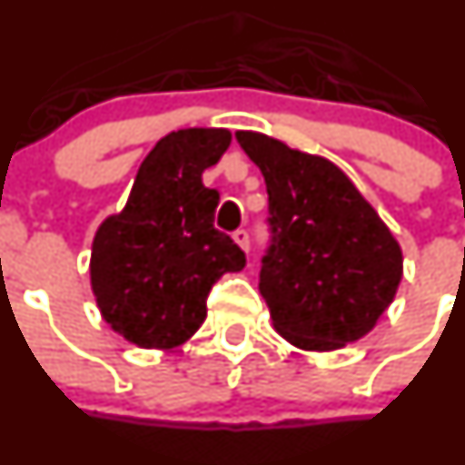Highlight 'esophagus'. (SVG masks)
Returning <instances> with one entry per match:
<instances>
[{"instance_id":"obj_1","label":"esophagus","mask_w":465,"mask_h":465,"mask_svg":"<svg viewBox=\"0 0 465 465\" xmlns=\"http://www.w3.org/2000/svg\"><path fill=\"white\" fill-rule=\"evenodd\" d=\"M232 239L237 242V246L242 248V251L248 252V248H251V239H248V232L246 231H234L232 232Z\"/></svg>"}]
</instances>
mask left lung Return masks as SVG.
<instances>
[{
  "instance_id": "8db88e82",
  "label": "left lung",
  "mask_w": 465,
  "mask_h": 465,
  "mask_svg": "<svg viewBox=\"0 0 465 465\" xmlns=\"http://www.w3.org/2000/svg\"><path fill=\"white\" fill-rule=\"evenodd\" d=\"M234 137L260 167L269 194L273 237L260 293L275 332L314 352L366 337L402 278L398 239L334 163L264 133Z\"/></svg>"
}]
</instances>
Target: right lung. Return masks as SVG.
Returning a JSON list of instances; mask_svg holds the SVG:
<instances>
[{"instance_id": "1", "label": "right lung", "mask_w": 465, "mask_h": 465, "mask_svg": "<svg viewBox=\"0 0 465 465\" xmlns=\"http://www.w3.org/2000/svg\"><path fill=\"white\" fill-rule=\"evenodd\" d=\"M228 128L164 135L137 169L122 213L96 228L90 284L105 323L140 348L172 351L205 321L213 284L246 255L214 228L219 192L201 181L231 146Z\"/></svg>"}]
</instances>
